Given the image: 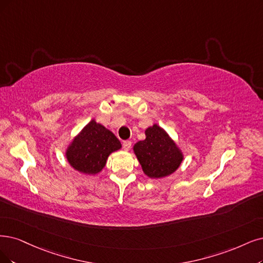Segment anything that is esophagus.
<instances>
[{
  "label": "esophagus",
  "mask_w": 263,
  "mask_h": 263,
  "mask_svg": "<svg viewBox=\"0 0 263 263\" xmlns=\"http://www.w3.org/2000/svg\"><path fill=\"white\" fill-rule=\"evenodd\" d=\"M131 145H132L131 141H124L123 142V148H124V151H129L131 148Z\"/></svg>",
  "instance_id": "obj_1"
}]
</instances>
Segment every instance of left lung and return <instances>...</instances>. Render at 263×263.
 Listing matches in <instances>:
<instances>
[{"mask_svg":"<svg viewBox=\"0 0 263 263\" xmlns=\"http://www.w3.org/2000/svg\"><path fill=\"white\" fill-rule=\"evenodd\" d=\"M145 140L133 146V153L145 176L149 179H162L176 172L184 159L179 145L156 123L145 130Z\"/></svg>","mask_w":263,"mask_h":263,"instance_id":"1","label":"left lung"}]
</instances>
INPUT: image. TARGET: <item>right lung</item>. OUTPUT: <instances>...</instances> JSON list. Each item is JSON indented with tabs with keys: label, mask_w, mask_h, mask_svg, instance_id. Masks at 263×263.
Instances as JSON below:
<instances>
[{
	"label": "right lung",
	"mask_w": 263,
	"mask_h": 263,
	"mask_svg": "<svg viewBox=\"0 0 263 263\" xmlns=\"http://www.w3.org/2000/svg\"><path fill=\"white\" fill-rule=\"evenodd\" d=\"M121 147L116 135L93 119L68 144L65 156L76 171L95 176L104 169L109 155Z\"/></svg>",
	"instance_id": "obj_1"
}]
</instances>
